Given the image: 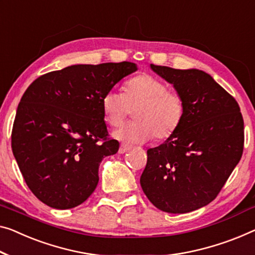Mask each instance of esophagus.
Masks as SVG:
<instances>
[{"label":"esophagus","instance_id":"obj_1","mask_svg":"<svg viewBox=\"0 0 255 255\" xmlns=\"http://www.w3.org/2000/svg\"><path fill=\"white\" fill-rule=\"evenodd\" d=\"M129 150H130V146L126 145V144H121L120 147H119V153H120V154L126 153V152H128Z\"/></svg>","mask_w":255,"mask_h":255}]
</instances>
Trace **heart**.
Segmentation results:
<instances>
[{
    "mask_svg": "<svg viewBox=\"0 0 255 255\" xmlns=\"http://www.w3.org/2000/svg\"><path fill=\"white\" fill-rule=\"evenodd\" d=\"M105 119L112 127L124 123L136 109L130 124L115 131V137L129 144H142L154 137L166 139L172 136L183 119L184 105L180 95L168 90L161 80L142 74L128 80L125 93L110 89L102 98Z\"/></svg>",
    "mask_w": 255,
    "mask_h": 255,
    "instance_id": "heart-1",
    "label": "heart"
}]
</instances>
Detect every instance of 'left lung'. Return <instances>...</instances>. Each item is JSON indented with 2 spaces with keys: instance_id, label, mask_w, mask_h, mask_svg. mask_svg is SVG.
<instances>
[{
  "instance_id": "1",
  "label": "left lung",
  "mask_w": 255,
  "mask_h": 255,
  "mask_svg": "<svg viewBox=\"0 0 255 255\" xmlns=\"http://www.w3.org/2000/svg\"><path fill=\"white\" fill-rule=\"evenodd\" d=\"M184 105L176 131L147 150L140 187L155 207L173 214L206 206L241 160L244 121L236 100L206 72L151 64Z\"/></svg>"
}]
</instances>
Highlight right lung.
Segmentation results:
<instances>
[{
  "label": "right lung",
  "instance_id": "obj_1",
  "mask_svg": "<svg viewBox=\"0 0 255 255\" xmlns=\"http://www.w3.org/2000/svg\"><path fill=\"white\" fill-rule=\"evenodd\" d=\"M134 63L78 64L37 78L22 95L11 146L37 199L57 210L77 207L98 184V168L119 150L108 139L102 98ZM103 139L104 142H100Z\"/></svg>",
  "mask_w": 255,
  "mask_h": 255
}]
</instances>
